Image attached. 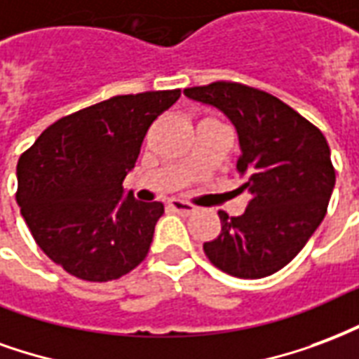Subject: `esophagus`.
I'll return each mask as SVG.
<instances>
[{"mask_svg":"<svg viewBox=\"0 0 359 359\" xmlns=\"http://www.w3.org/2000/svg\"><path fill=\"white\" fill-rule=\"evenodd\" d=\"M168 206L177 214H183V216H187V214H193V212L197 210V206H193L191 203H185L182 198H170Z\"/></svg>","mask_w":359,"mask_h":359,"instance_id":"34e87169","label":"esophagus"}]
</instances>
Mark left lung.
Listing matches in <instances>:
<instances>
[{"label":"left lung","instance_id":"obj_1","mask_svg":"<svg viewBox=\"0 0 359 359\" xmlns=\"http://www.w3.org/2000/svg\"><path fill=\"white\" fill-rule=\"evenodd\" d=\"M183 93L216 107L239 135L237 172L252 198L241 216L219 210L222 233L203 245L214 266L241 279L276 273L304 248L325 218L334 187L327 140L289 104L237 82H214Z\"/></svg>","mask_w":359,"mask_h":359}]
</instances>
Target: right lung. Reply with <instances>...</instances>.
Here are the masks:
<instances>
[{"instance_id": "add662e5", "label": "right lung", "mask_w": 359, "mask_h": 359, "mask_svg": "<svg viewBox=\"0 0 359 359\" xmlns=\"http://www.w3.org/2000/svg\"><path fill=\"white\" fill-rule=\"evenodd\" d=\"M180 90L116 95L62 116L17 164V203L38 247L70 276L112 281L137 268L162 203L124 198L145 133Z\"/></svg>"}]
</instances>
